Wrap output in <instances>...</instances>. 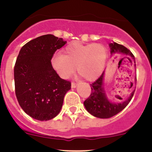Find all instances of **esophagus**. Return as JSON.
Masks as SVG:
<instances>
[{"instance_id":"obj_1","label":"esophagus","mask_w":152,"mask_h":152,"mask_svg":"<svg viewBox=\"0 0 152 152\" xmlns=\"http://www.w3.org/2000/svg\"><path fill=\"white\" fill-rule=\"evenodd\" d=\"M76 86H77V84L75 82H72L71 83V87L72 88H76Z\"/></svg>"}]
</instances>
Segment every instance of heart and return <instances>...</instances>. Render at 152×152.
<instances>
[{"mask_svg":"<svg viewBox=\"0 0 152 152\" xmlns=\"http://www.w3.org/2000/svg\"><path fill=\"white\" fill-rule=\"evenodd\" d=\"M107 58V50L98 43L82 45L72 43L66 47L63 54L52 58V66L63 79H68L77 68L78 73L88 81H94L101 75Z\"/></svg>","mask_w":152,"mask_h":152,"instance_id":"obj_1","label":"heart"}]
</instances>
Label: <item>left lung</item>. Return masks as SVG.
<instances>
[{
	"mask_svg": "<svg viewBox=\"0 0 152 152\" xmlns=\"http://www.w3.org/2000/svg\"><path fill=\"white\" fill-rule=\"evenodd\" d=\"M109 46L110 48L112 55L121 53V54L131 56L133 59L135 60L133 53L122 45L113 42L110 43ZM103 79H104V72L99 79L90 84L91 89V94L84 102V104L86 110L93 116L99 118H109L119 113L128 105L134 94L135 90L131 92L126 100L119 103H113L107 97L105 91L103 87Z\"/></svg>",
	"mask_w": 152,
	"mask_h": 152,
	"instance_id": "left-lung-1",
	"label": "left lung"
}]
</instances>
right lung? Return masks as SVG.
<instances>
[{
  "label": "right lung",
  "mask_w": 152,
  "mask_h": 152,
  "mask_svg": "<svg viewBox=\"0 0 152 152\" xmlns=\"http://www.w3.org/2000/svg\"><path fill=\"white\" fill-rule=\"evenodd\" d=\"M66 43L63 38L45 34L20 50L14 66L15 92L23 110L34 119L49 121L57 116L71 89V82L61 79L51 64L55 52Z\"/></svg>",
  "instance_id": "1"
}]
</instances>
